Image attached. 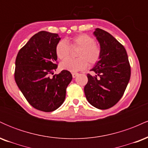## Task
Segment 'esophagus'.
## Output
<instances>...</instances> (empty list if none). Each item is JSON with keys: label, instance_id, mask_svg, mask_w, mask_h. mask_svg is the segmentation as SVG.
I'll use <instances>...</instances> for the list:
<instances>
[{"label": "esophagus", "instance_id": "34e87169", "mask_svg": "<svg viewBox=\"0 0 148 148\" xmlns=\"http://www.w3.org/2000/svg\"><path fill=\"white\" fill-rule=\"evenodd\" d=\"M72 77L73 78H75V77H76V76L78 75V73H76V72H73V73H72Z\"/></svg>", "mask_w": 148, "mask_h": 148}]
</instances>
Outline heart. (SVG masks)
Here are the masks:
<instances>
[{"label": "heart", "mask_w": 148, "mask_h": 148, "mask_svg": "<svg viewBox=\"0 0 148 148\" xmlns=\"http://www.w3.org/2000/svg\"><path fill=\"white\" fill-rule=\"evenodd\" d=\"M60 40L56 46V53L60 60L67 58L71 53V49H78L76 59H67L61 62L60 68L69 72H78L88 67V62L94 65L100 60L101 57V49L99 44L90 35L79 34L71 37L68 40Z\"/></svg>", "instance_id": "heart-1"}]
</instances>
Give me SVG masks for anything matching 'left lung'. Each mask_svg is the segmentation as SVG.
I'll use <instances>...</instances> for the list:
<instances>
[{"mask_svg":"<svg viewBox=\"0 0 148 148\" xmlns=\"http://www.w3.org/2000/svg\"><path fill=\"white\" fill-rule=\"evenodd\" d=\"M101 49V59L87 74L86 97L92 106L108 109L118 102L130 81L131 67L125 47L108 32L96 28L93 33Z\"/></svg>","mask_w":148,"mask_h":148,"instance_id":"1","label":"left lung"}]
</instances>
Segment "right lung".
Masks as SVG:
<instances>
[{
    "mask_svg": "<svg viewBox=\"0 0 148 148\" xmlns=\"http://www.w3.org/2000/svg\"><path fill=\"white\" fill-rule=\"evenodd\" d=\"M60 40L56 33L40 31L18 51L15 61L14 79L28 102L40 111L51 112L64 102L72 74L58 67L56 46Z\"/></svg>",
    "mask_w": 148,
    "mask_h": 148,
    "instance_id": "add662e5",
    "label": "right lung"
}]
</instances>
